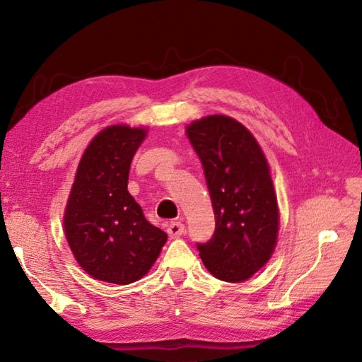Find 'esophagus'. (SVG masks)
Returning <instances> with one entry per match:
<instances>
[{"instance_id": "34e87169", "label": "esophagus", "mask_w": 362, "mask_h": 362, "mask_svg": "<svg viewBox=\"0 0 362 362\" xmlns=\"http://www.w3.org/2000/svg\"><path fill=\"white\" fill-rule=\"evenodd\" d=\"M166 232L171 238H179L185 233V226H183L182 222H171V224L168 226Z\"/></svg>"}]
</instances>
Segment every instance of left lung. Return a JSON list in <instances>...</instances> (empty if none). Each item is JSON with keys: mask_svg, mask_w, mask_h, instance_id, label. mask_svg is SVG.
<instances>
[{"mask_svg": "<svg viewBox=\"0 0 362 362\" xmlns=\"http://www.w3.org/2000/svg\"><path fill=\"white\" fill-rule=\"evenodd\" d=\"M187 135L202 161L216 228L197 244L205 267L219 280L250 279L271 258L279 205L267 160L247 129L224 115L193 121Z\"/></svg>", "mask_w": 362, "mask_h": 362, "instance_id": "obj_1", "label": "left lung"}]
</instances>
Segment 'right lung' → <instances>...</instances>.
I'll use <instances>...</instances> for the list:
<instances>
[{"instance_id":"1","label":"right lung","mask_w":362,"mask_h":362,"mask_svg":"<svg viewBox=\"0 0 362 362\" xmlns=\"http://www.w3.org/2000/svg\"><path fill=\"white\" fill-rule=\"evenodd\" d=\"M144 127L109 126L79 161L64 227L76 261L96 280L129 284L149 272L168 235L146 221L129 194L130 163Z\"/></svg>"}]
</instances>
